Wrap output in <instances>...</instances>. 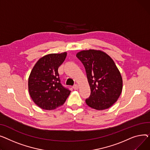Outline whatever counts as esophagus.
Wrapping results in <instances>:
<instances>
[{
    "label": "esophagus",
    "mask_w": 150,
    "mask_h": 150,
    "mask_svg": "<svg viewBox=\"0 0 150 150\" xmlns=\"http://www.w3.org/2000/svg\"><path fill=\"white\" fill-rule=\"evenodd\" d=\"M73 88L74 89V90H78L79 89V85H77V84H75L74 86H73Z\"/></svg>",
    "instance_id": "esophagus-1"
}]
</instances>
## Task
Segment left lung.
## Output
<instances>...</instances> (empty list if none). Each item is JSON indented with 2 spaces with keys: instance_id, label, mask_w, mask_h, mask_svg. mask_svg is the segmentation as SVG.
Here are the masks:
<instances>
[{
  "instance_id": "1",
  "label": "left lung",
  "mask_w": 150,
  "mask_h": 150,
  "mask_svg": "<svg viewBox=\"0 0 150 150\" xmlns=\"http://www.w3.org/2000/svg\"><path fill=\"white\" fill-rule=\"evenodd\" d=\"M76 57L85 68L91 89L86 103L97 110L109 108L119 99L123 87L122 76L114 60L106 52L91 49L78 52Z\"/></svg>"
}]
</instances>
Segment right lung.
Masks as SVG:
<instances>
[{
	"instance_id": "1",
	"label": "right lung",
	"mask_w": 150,
	"mask_h": 150,
	"mask_svg": "<svg viewBox=\"0 0 150 150\" xmlns=\"http://www.w3.org/2000/svg\"><path fill=\"white\" fill-rule=\"evenodd\" d=\"M67 52L45 55L34 65L28 78V91L33 102L43 110H52L62 105L70 91L60 83L58 68Z\"/></svg>"
}]
</instances>
